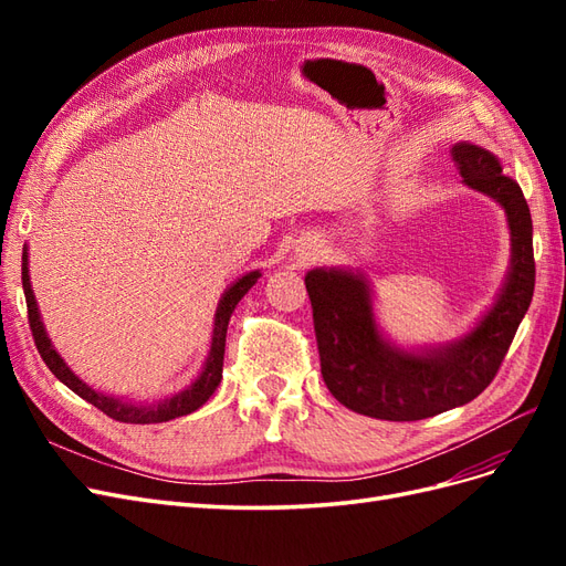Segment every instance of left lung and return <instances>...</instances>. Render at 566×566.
Wrapping results in <instances>:
<instances>
[{
  "mask_svg": "<svg viewBox=\"0 0 566 566\" xmlns=\"http://www.w3.org/2000/svg\"><path fill=\"white\" fill-rule=\"evenodd\" d=\"M451 158L462 181L501 205L512 233V269L493 310L455 345L427 354L389 347L373 321L368 285L337 269L306 273L321 375L333 397L378 420H424L476 399L495 378L534 297V227L517 181L489 150L458 144Z\"/></svg>",
  "mask_w": 566,
  "mask_h": 566,
  "instance_id": "left-lung-1",
  "label": "left lung"
}]
</instances>
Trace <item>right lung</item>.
<instances>
[{
    "label": "right lung",
    "instance_id": "add662e5",
    "mask_svg": "<svg viewBox=\"0 0 566 566\" xmlns=\"http://www.w3.org/2000/svg\"><path fill=\"white\" fill-rule=\"evenodd\" d=\"M21 279H23V293H25V304H28V321H30L32 339H35V347H38V352L42 356V361L49 366V370L54 373L65 387H71L77 394V397H82L84 401H90L98 410H104L108 418L119 420V422L150 424V422H167V420H175V418L193 413V410H198L205 401L212 397L214 389L221 382V370H224V347H227V328H229L231 314L235 310V304L243 300V295L256 283V279H260V271H250L248 276L238 279L227 290V295L221 297V302L217 306V314H214L212 349H210V356H208V364H205V370L200 373V378L191 387H186L184 391L175 394L172 399L160 401L156 406L125 403V401H119V399L106 397V394H98L92 387L84 385L77 378V375L63 364V358L56 354L54 347H51V342H49V337L44 333V325L40 321V312H38V304H35V295H32V287H30L28 252H23V273H21Z\"/></svg>",
    "mask_w": 566,
    "mask_h": 566
}]
</instances>
